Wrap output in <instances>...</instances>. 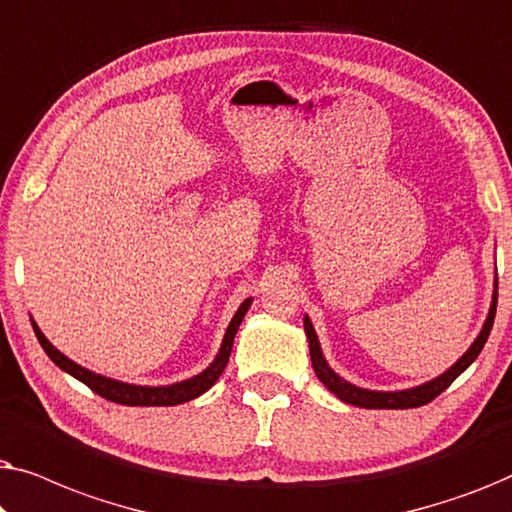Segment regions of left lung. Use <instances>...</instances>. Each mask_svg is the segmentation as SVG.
<instances>
[{
  "instance_id": "obj_1",
  "label": "left lung",
  "mask_w": 512,
  "mask_h": 512,
  "mask_svg": "<svg viewBox=\"0 0 512 512\" xmlns=\"http://www.w3.org/2000/svg\"><path fill=\"white\" fill-rule=\"evenodd\" d=\"M496 291H499V279L494 277V293H492V305H489L487 319L480 328V335L473 340V345L466 349V354L461 356L457 363H452L450 368L445 370L443 375L433 377V380L419 384V387L412 389H401V391H373V389H363L356 387V384L342 380V377L335 373V370L328 366L324 352H321V342L317 338V331H314L310 317L305 314L303 326H305V335L307 342H310V359H312V368L314 373L324 387L340 398L342 403L356 405V408H368V410H408V408H419V405L431 403L433 398L450 387V384L457 380V377L464 373V370L471 366V363L478 359V354L485 347V342L489 338V331L494 326V314H496Z\"/></svg>"
}]
</instances>
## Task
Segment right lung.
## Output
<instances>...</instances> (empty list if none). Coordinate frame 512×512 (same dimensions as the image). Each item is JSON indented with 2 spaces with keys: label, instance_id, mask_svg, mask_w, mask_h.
I'll list each match as a JSON object with an SVG mask.
<instances>
[{
  "label": "right lung",
  "instance_id": "1",
  "mask_svg": "<svg viewBox=\"0 0 512 512\" xmlns=\"http://www.w3.org/2000/svg\"><path fill=\"white\" fill-rule=\"evenodd\" d=\"M249 307H251V298H247L240 307H237L235 317L230 319L226 335H223L219 354L214 356V361L209 363L202 373L188 377V380L174 382V384H163V387H142V384H128V382L114 380V377L93 373V370L83 368L76 361L67 359V356L62 354L58 347H53L51 342H48L46 335L41 333V328L34 324V319H32V328H34V335H37L39 345L44 347V352L48 354V359H51L60 370H65V373H69L79 382L86 384V387L93 389L95 394H100L102 398H107V401H111V403L149 408V405H179V403L193 401V398L205 394L209 387H214V382L221 377L223 368L228 366L235 333H237V328H240L244 314H247Z\"/></svg>",
  "mask_w": 512,
  "mask_h": 512
}]
</instances>
